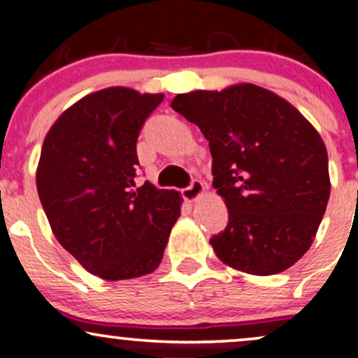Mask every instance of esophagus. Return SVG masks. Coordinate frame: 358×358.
<instances>
[{"label": "esophagus", "mask_w": 358, "mask_h": 358, "mask_svg": "<svg viewBox=\"0 0 358 358\" xmlns=\"http://www.w3.org/2000/svg\"><path fill=\"white\" fill-rule=\"evenodd\" d=\"M203 191H205L203 182H201V180H198V179H194V180H191L189 186L184 187L182 196H184V200L194 201L198 196H201V194H203Z\"/></svg>", "instance_id": "obj_1"}]
</instances>
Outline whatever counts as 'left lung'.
Here are the masks:
<instances>
[{"mask_svg": "<svg viewBox=\"0 0 358 358\" xmlns=\"http://www.w3.org/2000/svg\"><path fill=\"white\" fill-rule=\"evenodd\" d=\"M212 155V186L228 226L212 236L219 259L250 275L291 268L310 249L331 194L327 150L310 122L273 92L240 83L176 95Z\"/></svg>", "mask_w": 358, "mask_h": 358, "instance_id": "obj_1", "label": "left lung"}]
</instances>
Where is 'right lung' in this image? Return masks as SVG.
<instances>
[{
    "instance_id": "right-lung-1",
    "label": "right lung",
    "mask_w": 358,
    "mask_h": 358,
    "mask_svg": "<svg viewBox=\"0 0 358 358\" xmlns=\"http://www.w3.org/2000/svg\"><path fill=\"white\" fill-rule=\"evenodd\" d=\"M162 94L111 87L59 116L41 148L36 186L60 245L104 280L158 268L180 215L178 191L136 186V144Z\"/></svg>"
}]
</instances>
